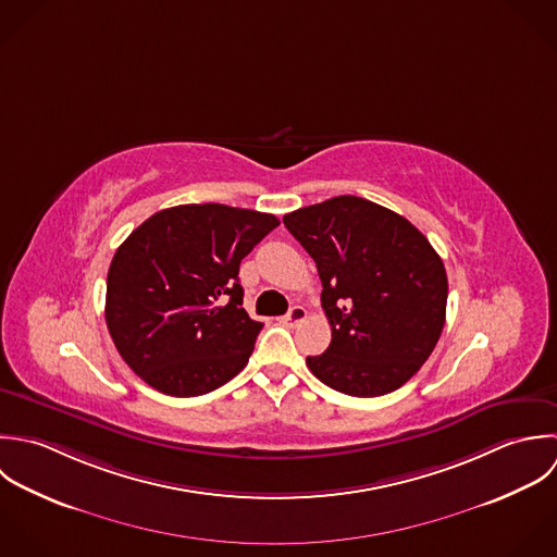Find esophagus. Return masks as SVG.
<instances>
[{
    "mask_svg": "<svg viewBox=\"0 0 557 557\" xmlns=\"http://www.w3.org/2000/svg\"><path fill=\"white\" fill-rule=\"evenodd\" d=\"M305 318H307V311H305L302 307H298V305H296V307H292V309H289V313H287L283 320H285V324L296 326V324H300Z\"/></svg>",
    "mask_w": 557,
    "mask_h": 557,
    "instance_id": "34e87169",
    "label": "esophagus"
}]
</instances>
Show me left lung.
Returning <instances> with one entry per match:
<instances>
[{"label":"left lung","instance_id":"left-lung-1","mask_svg":"<svg viewBox=\"0 0 557 557\" xmlns=\"http://www.w3.org/2000/svg\"><path fill=\"white\" fill-rule=\"evenodd\" d=\"M313 257L333 339L307 366L331 388L377 397L432 355L447 307V274L425 235L361 196H335L283 218Z\"/></svg>","mask_w":557,"mask_h":557}]
</instances>
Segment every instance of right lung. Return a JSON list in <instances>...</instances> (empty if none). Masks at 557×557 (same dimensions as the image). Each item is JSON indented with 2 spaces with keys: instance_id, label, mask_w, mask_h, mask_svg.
Instances as JSON below:
<instances>
[{
  "instance_id": "right-lung-1",
  "label": "right lung",
  "mask_w": 557,
  "mask_h": 557,
  "mask_svg": "<svg viewBox=\"0 0 557 557\" xmlns=\"http://www.w3.org/2000/svg\"><path fill=\"white\" fill-rule=\"evenodd\" d=\"M278 218L218 202L145 220L108 270L106 322L123 361L153 388L194 397L246 368L261 322L242 307V259Z\"/></svg>"
}]
</instances>
